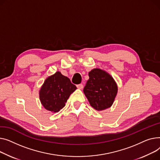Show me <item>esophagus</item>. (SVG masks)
Returning a JSON list of instances; mask_svg holds the SVG:
<instances>
[{
    "label": "esophagus",
    "mask_w": 160,
    "mask_h": 160,
    "mask_svg": "<svg viewBox=\"0 0 160 160\" xmlns=\"http://www.w3.org/2000/svg\"><path fill=\"white\" fill-rule=\"evenodd\" d=\"M77 88H78V89H82V88H83V85H82V84H78V85H77Z\"/></svg>",
    "instance_id": "34e87169"
}]
</instances>
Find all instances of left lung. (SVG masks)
Masks as SVG:
<instances>
[{"instance_id":"8db88e82","label":"left lung","mask_w":160,"mask_h":160,"mask_svg":"<svg viewBox=\"0 0 160 160\" xmlns=\"http://www.w3.org/2000/svg\"><path fill=\"white\" fill-rule=\"evenodd\" d=\"M88 76L83 92L90 105L98 111L110 108L118 93L114 79L108 73L99 68L92 70Z\"/></svg>"}]
</instances>
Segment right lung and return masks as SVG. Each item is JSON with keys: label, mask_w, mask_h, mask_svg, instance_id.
Instances as JSON below:
<instances>
[{"label": "right lung", "mask_w": 160, "mask_h": 160, "mask_svg": "<svg viewBox=\"0 0 160 160\" xmlns=\"http://www.w3.org/2000/svg\"><path fill=\"white\" fill-rule=\"evenodd\" d=\"M77 89L69 78L57 72L46 78L39 90L41 104L47 110L58 112L64 106L72 93Z\"/></svg>", "instance_id": "obj_1"}]
</instances>
